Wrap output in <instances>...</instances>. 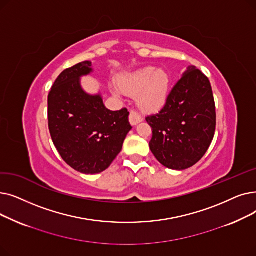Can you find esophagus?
<instances>
[{"mask_svg":"<svg viewBox=\"0 0 256 256\" xmlns=\"http://www.w3.org/2000/svg\"><path fill=\"white\" fill-rule=\"evenodd\" d=\"M142 120V118L140 116V114L136 112V110H130V114H129V122L130 124L132 126H136L138 125V123H140V122Z\"/></svg>","mask_w":256,"mask_h":256,"instance_id":"esophagus-1","label":"esophagus"}]
</instances>
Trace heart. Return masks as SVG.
<instances>
[{
    "label": "heart",
    "mask_w": 256,
    "mask_h": 256,
    "mask_svg": "<svg viewBox=\"0 0 256 256\" xmlns=\"http://www.w3.org/2000/svg\"><path fill=\"white\" fill-rule=\"evenodd\" d=\"M120 90L128 94H138V104L142 112L160 110L166 102L170 77L164 70L146 66L118 81Z\"/></svg>",
    "instance_id": "heart-1"
}]
</instances>
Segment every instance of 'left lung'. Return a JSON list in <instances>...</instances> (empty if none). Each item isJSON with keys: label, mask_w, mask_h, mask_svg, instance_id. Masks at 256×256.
I'll use <instances>...</instances> for the list:
<instances>
[{"label": "left lung", "mask_w": 256, "mask_h": 256, "mask_svg": "<svg viewBox=\"0 0 256 256\" xmlns=\"http://www.w3.org/2000/svg\"><path fill=\"white\" fill-rule=\"evenodd\" d=\"M146 120L152 128L150 150L162 166L186 170L196 164L216 131V105L208 78L196 66H188L160 112Z\"/></svg>", "instance_id": "8db88e82"}]
</instances>
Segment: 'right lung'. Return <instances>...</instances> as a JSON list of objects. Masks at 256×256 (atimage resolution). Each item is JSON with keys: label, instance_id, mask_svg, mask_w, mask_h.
<instances>
[{"label": "right lung", "instance_id": "1", "mask_svg": "<svg viewBox=\"0 0 256 256\" xmlns=\"http://www.w3.org/2000/svg\"><path fill=\"white\" fill-rule=\"evenodd\" d=\"M83 62L64 70L48 96V130L62 160L83 174H98L112 164L131 125L126 108L112 112L100 94L85 92L80 77L92 72Z\"/></svg>", "mask_w": 256, "mask_h": 256}]
</instances>
